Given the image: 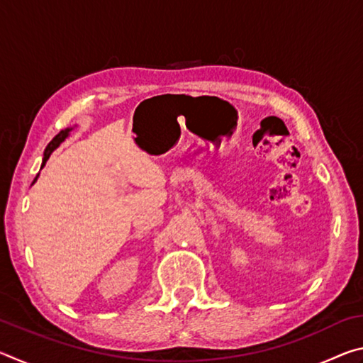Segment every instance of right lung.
<instances>
[{"label":"right lung","instance_id":"1","mask_svg":"<svg viewBox=\"0 0 363 363\" xmlns=\"http://www.w3.org/2000/svg\"><path fill=\"white\" fill-rule=\"evenodd\" d=\"M73 128H77V125L75 126H70V128H65V130H62L60 131L56 138H54L51 143L48 144V147H46V150H45V157H43V163H41V168H45V164H46V162L49 160V157H51V153L57 149V147L64 143V140L70 136V133L73 131ZM38 176H40V173L36 174V177H35V181L32 182V186L33 184L36 182V179H38Z\"/></svg>","mask_w":363,"mask_h":363}]
</instances>
